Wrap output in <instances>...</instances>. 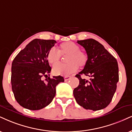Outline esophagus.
Wrapping results in <instances>:
<instances>
[{
  "label": "esophagus",
  "mask_w": 132,
  "mask_h": 132,
  "mask_svg": "<svg viewBox=\"0 0 132 132\" xmlns=\"http://www.w3.org/2000/svg\"><path fill=\"white\" fill-rule=\"evenodd\" d=\"M71 79V76H65L64 77V80L65 81L69 80V79Z\"/></svg>",
  "instance_id": "obj_1"
}]
</instances>
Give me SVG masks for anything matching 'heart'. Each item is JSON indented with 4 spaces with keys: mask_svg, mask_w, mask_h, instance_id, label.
<instances>
[{
    "mask_svg": "<svg viewBox=\"0 0 132 132\" xmlns=\"http://www.w3.org/2000/svg\"><path fill=\"white\" fill-rule=\"evenodd\" d=\"M65 64H59L53 69L56 75L69 76L77 71L78 66L84 67L88 61V56L86 52L79 50V47L72 42H67L60 45L59 51L55 48L50 49L47 54V60L52 65L59 62L61 56H67Z\"/></svg>",
    "mask_w": 132,
    "mask_h": 132,
    "instance_id": "obj_1",
    "label": "heart"
}]
</instances>
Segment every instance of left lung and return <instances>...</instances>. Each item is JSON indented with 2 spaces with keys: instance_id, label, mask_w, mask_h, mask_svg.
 <instances>
[{
  "instance_id": "obj_1",
  "label": "left lung",
  "mask_w": 132,
  "mask_h": 132,
  "mask_svg": "<svg viewBox=\"0 0 132 132\" xmlns=\"http://www.w3.org/2000/svg\"><path fill=\"white\" fill-rule=\"evenodd\" d=\"M84 47L88 61L84 69L75 76L79 84L73 90L78 103L86 110L93 111L106 108L111 102L119 81L118 62L102 44L92 38L78 40ZM88 76L89 80L81 78Z\"/></svg>"
}]
</instances>
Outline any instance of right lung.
Masks as SVG:
<instances>
[{"label":"right lung","mask_w":132,"mask_h":132,"mask_svg":"<svg viewBox=\"0 0 132 132\" xmlns=\"http://www.w3.org/2000/svg\"><path fill=\"white\" fill-rule=\"evenodd\" d=\"M56 43L54 40L34 39L19 52L11 65V82L17 102L23 108L38 110L53 101L56 87L63 82L62 76H48L51 70L47 54Z\"/></svg>","instance_id":"right-lung-1"}]
</instances>
